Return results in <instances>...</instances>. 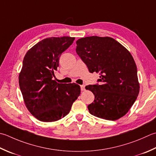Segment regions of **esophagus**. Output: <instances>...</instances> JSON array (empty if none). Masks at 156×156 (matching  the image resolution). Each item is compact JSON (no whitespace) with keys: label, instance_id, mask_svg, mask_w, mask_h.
I'll return each mask as SVG.
<instances>
[{"label":"esophagus","instance_id":"1","mask_svg":"<svg viewBox=\"0 0 156 156\" xmlns=\"http://www.w3.org/2000/svg\"><path fill=\"white\" fill-rule=\"evenodd\" d=\"M80 88H81V90L82 91L85 90V85H81Z\"/></svg>","mask_w":156,"mask_h":156}]
</instances>
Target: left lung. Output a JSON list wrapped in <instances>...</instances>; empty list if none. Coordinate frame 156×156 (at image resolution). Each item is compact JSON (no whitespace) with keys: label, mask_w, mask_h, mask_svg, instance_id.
<instances>
[{"label":"left lung","mask_w":156,"mask_h":156,"mask_svg":"<svg viewBox=\"0 0 156 156\" xmlns=\"http://www.w3.org/2000/svg\"><path fill=\"white\" fill-rule=\"evenodd\" d=\"M76 53L90 73L100 76L95 84L88 85L94 95L88 105L90 114L115 120L126 114L139 93L137 69L126 48L110 37L90 36L76 41Z\"/></svg>","instance_id":"obj_1"}]
</instances>
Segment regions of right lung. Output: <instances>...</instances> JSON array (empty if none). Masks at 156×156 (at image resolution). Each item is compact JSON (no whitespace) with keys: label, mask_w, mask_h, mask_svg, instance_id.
Segmentation results:
<instances>
[{"label":"right lung","mask_w":156,"mask_h":156,"mask_svg":"<svg viewBox=\"0 0 156 156\" xmlns=\"http://www.w3.org/2000/svg\"><path fill=\"white\" fill-rule=\"evenodd\" d=\"M74 39L69 36L43 39L24 57L20 88L27 109L40 121L50 122L65 117L80 95L79 85L53 80L61 55Z\"/></svg>","instance_id":"add662e5"}]
</instances>
